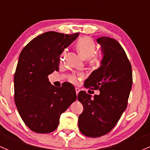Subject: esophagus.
Segmentation results:
<instances>
[{
  "mask_svg": "<svg viewBox=\"0 0 150 150\" xmlns=\"http://www.w3.org/2000/svg\"><path fill=\"white\" fill-rule=\"evenodd\" d=\"M80 91V89L78 88H75V92H76V94L78 95V93H79Z\"/></svg>",
  "mask_w": 150,
  "mask_h": 150,
  "instance_id": "34e87169",
  "label": "esophagus"
}]
</instances>
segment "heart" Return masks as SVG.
<instances>
[{"mask_svg":"<svg viewBox=\"0 0 150 150\" xmlns=\"http://www.w3.org/2000/svg\"><path fill=\"white\" fill-rule=\"evenodd\" d=\"M96 44L91 38L88 37H82L78 40L76 43V49L81 57L87 59V63L91 67H96L100 64L102 57L99 54H94L96 51ZM66 50H64L59 57V62L62 64L65 58ZM83 78V75L81 73L73 74L70 75L69 81L72 83L77 84L80 80Z\"/></svg>","mask_w":150,"mask_h":150,"instance_id":"heart-1","label":"heart"}]
</instances>
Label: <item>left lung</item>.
Listing matches in <instances>:
<instances>
[{
  "label": "left lung",
  "instance_id": "left-lung-1",
  "mask_svg": "<svg viewBox=\"0 0 150 150\" xmlns=\"http://www.w3.org/2000/svg\"><path fill=\"white\" fill-rule=\"evenodd\" d=\"M97 42L103 54L102 65L85 81V87L99 89L91 96L84 91L78 99L83 106L78 117V127L86 137L96 138L108 134L117 123L128 104L132 87V69L121 45L115 39L101 37Z\"/></svg>",
  "mask_w": 150,
  "mask_h": 150
}]
</instances>
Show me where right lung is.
<instances>
[{
  "label": "right lung",
  "mask_w": 150,
  "mask_h": 150,
  "mask_svg": "<svg viewBox=\"0 0 150 150\" xmlns=\"http://www.w3.org/2000/svg\"><path fill=\"white\" fill-rule=\"evenodd\" d=\"M79 35L50 31L37 36L21 51L14 74V102L25 125L48 134L58 127L60 115L77 99L69 83L56 87L48 75L59 70L64 49Z\"/></svg>",
  "instance_id": "right-lung-1"
}]
</instances>
